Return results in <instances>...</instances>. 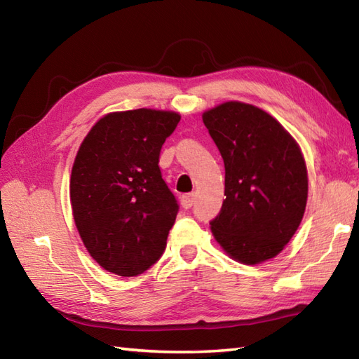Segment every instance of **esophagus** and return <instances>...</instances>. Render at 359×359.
I'll use <instances>...</instances> for the list:
<instances>
[{"mask_svg": "<svg viewBox=\"0 0 359 359\" xmlns=\"http://www.w3.org/2000/svg\"><path fill=\"white\" fill-rule=\"evenodd\" d=\"M180 203H182V207H184L185 210L191 208L193 203H194V194H185V196H182Z\"/></svg>", "mask_w": 359, "mask_h": 359, "instance_id": "34e87169", "label": "esophagus"}]
</instances>
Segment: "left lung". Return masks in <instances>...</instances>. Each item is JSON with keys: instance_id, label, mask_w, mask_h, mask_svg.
<instances>
[{"instance_id": "left-lung-1", "label": "left lung", "mask_w": 359, "mask_h": 359, "mask_svg": "<svg viewBox=\"0 0 359 359\" xmlns=\"http://www.w3.org/2000/svg\"><path fill=\"white\" fill-rule=\"evenodd\" d=\"M225 165V201L211 231L234 261L278 256L306 211L309 177L299 144L269 112L226 102L203 112Z\"/></svg>"}]
</instances>
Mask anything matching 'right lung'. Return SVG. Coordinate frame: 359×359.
Returning a JSON list of instances; mask_svg holds the SVG:
<instances>
[{
  "instance_id": "obj_1",
  "label": "right lung",
  "mask_w": 359,
  "mask_h": 359,
  "mask_svg": "<svg viewBox=\"0 0 359 359\" xmlns=\"http://www.w3.org/2000/svg\"><path fill=\"white\" fill-rule=\"evenodd\" d=\"M179 121L177 112L147 108L106 114L74 160L75 225L94 261L118 276L142 274L165 251L179 205L158 156Z\"/></svg>"
}]
</instances>
